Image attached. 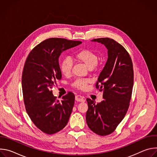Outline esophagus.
Listing matches in <instances>:
<instances>
[{
    "instance_id": "esophagus-1",
    "label": "esophagus",
    "mask_w": 157,
    "mask_h": 157,
    "mask_svg": "<svg viewBox=\"0 0 157 157\" xmlns=\"http://www.w3.org/2000/svg\"><path fill=\"white\" fill-rule=\"evenodd\" d=\"M75 100L78 102H84L85 101L84 98L81 95H76L75 97Z\"/></svg>"
}]
</instances>
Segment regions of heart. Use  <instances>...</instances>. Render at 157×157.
Segmentation results:
<instances>
[{"mask_svg":"<svg viewBox=\"0 0 157 157\" xmlns=\"http://www.w3.org/2000/svg\"><path fill=\"white\" fill-rule=\"evenodd\" d=\"M75 58L77 61L84 63L89 69H93L98 65V56L95 52L91 50H81L75 55ZM73 64L71 58L68 57L64 58L60 64L61 73L65 76L69 75L71 72ZM89 83L90 80L88 79H77L72 83V86L79 90H85Z\"/></svg>","mask_w":157,"mask_h":157,"instance_id":"b5f03b06","label":"heart"}]
</instances>
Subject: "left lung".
<instances>
[{
  "instance_id": "left-lung-1",
  "label": "left lung",
  "mask_w": 157,
  "mask_h": 157,
  "mask_svg": "<svg viewBox=\"0 0 157 157\" xmlns=\"http://www.w3.org/2000/svg\"><path fill=\"white\" fill-rule=\"evenodd\" d=\"M92 41L104 44L108 58L96 85L103 91L104 99L98 104L86 99V119L93 132L104 136L116 130L128 109L133 85V64L128 53L114 40L101 38Z\"/></svg>"
}]
</instances>
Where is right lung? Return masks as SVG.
Listing matches in <instances>:
<instances>
[{
  "label": "right lung",
  "instance_id": "1",
  "mask_svg": "<svg viewBox=\"0 0 157 157\" xmlns=\"http://www.w3.org/2000/svg\"><path fill=\"white\" fill-rule=\"evenodd\" d=\"M81 43L60 38H48L36 45L25 61L21 86L27 113L36 127L49 135L66 125L75 99L74 94L68 92L60 101L51 90L56 81L61 79L59 57L63 52Z\"/></svg>",
  "mask_w": 157,
  "mask_h": 157
}]
</instances>
